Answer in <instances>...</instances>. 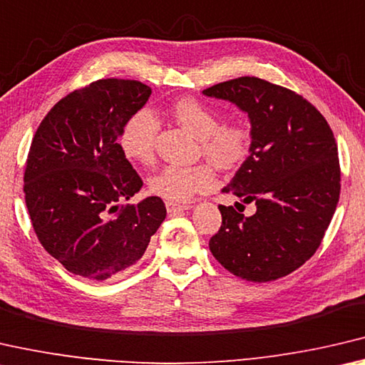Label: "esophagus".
<instances>
[{
	"mask_svg": "<svg viewBox=\"0 0 365 365\" xmlns=\"http://www.w3.org/2000/svg\"><path fill=\"white\" fill-rule=\"evenodd\" d=\"M190 205H184V204H175V202H166V210H168L170 215H175L179 212H186L189 210Z\"/></svg>",
	"mask_w": 365,
	"mask_h": 365,
	"instance_id": "esophagus-1",
	"label": "esophagus"
}]
</instances>
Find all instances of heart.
<instances>
[{
    "mask_svg": "<svg viewBox=\"0 0 365 365\" xmlns=\"http://www.w3.org/2000/svg\"><path fill=\"white\" fill-rule=\"evenodd\" d=\"M171 115L200 140L202 152L220 168H231L246 157L247 130L237 124H220V115L212 106L195 98H181L173 105ZM157 134V116L148 110H139L124 123L119 148L128 160L148 165L153 161ZM215 184L217 178L210 165H166L148 179V190L160 199L181 204L213 189Z\"/></svg>",
    "mask_w": 365,
    "mask_h": 365,
    "instance_id": "obj_1",
    "label": "heart"
}]
</instances>
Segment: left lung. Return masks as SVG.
Returning a JSON list of instances; mask_svg holds the SVG:
<instances>
[{
    "mask_svg": "<svg viewBox=\"0 0 365 365\" xmlns=\"http://www.w3.org/2000/svg\"><path fill=\"white\" fill-rule=\"evenodd\" d=\"M205 97L236 105L250 123L249 157L222 192V228L212 254L226 270L254 283L286 277L319 249L339 199V160L327 119L301 95L259 77L205 88ZM246 203L256 213L246 217Z\"/></svg>",
    "mask_w": 365,
    "mask_h": 365,
    "instance_id": "1",
    "label": "left lung"
}]
</instances>
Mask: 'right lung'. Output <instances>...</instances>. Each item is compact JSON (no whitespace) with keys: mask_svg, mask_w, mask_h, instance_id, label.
<instances>
[{"mask_svg":"<svg viewBox=\"0 0 365 365\" xmlns=\"http://www.w3.org/2000/svg\"><path fill=\"white\" fill-rule=\"evenodd\" d=\"M152 88L101 79L59 100L34 135L24 192L35 235L66 270L103 282L139 262L166 217L157 195L126 207L142 179L119 148Z\"/></svg>","mask_w":365,"mask_h":365,"instance_id":"1","label":"right lung"}]
</instances>
